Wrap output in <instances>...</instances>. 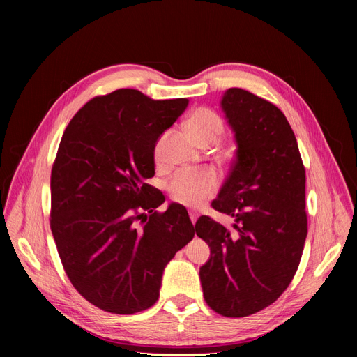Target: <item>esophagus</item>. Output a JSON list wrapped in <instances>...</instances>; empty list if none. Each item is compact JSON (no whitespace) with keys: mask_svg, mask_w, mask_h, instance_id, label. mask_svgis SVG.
Wrapping results in <instances>:
<instances>
[{"mask_svg":"<svg viewBox=\"0 0 357 357\" xmlns=\"http://www.w3.org/2000/svg\"><path fill=\"white\" fill-rule=\"evenodd\" d=\"M189 215H190V220H192V223L195 225V223H197V220H198V213H197V211H190V213H189Z\"/></svg>","mask_w":357,"mask_h":357,"instance_id":"1","label":"esophagus"}]
</instances>
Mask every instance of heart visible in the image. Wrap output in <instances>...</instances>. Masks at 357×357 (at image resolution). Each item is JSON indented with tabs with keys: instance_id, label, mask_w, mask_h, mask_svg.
Wrapping results in <instances>:
<instances>
[{
	"instance_id": "1",
	"label": "heart",
	"mask_w": 357,
	"mask_h": 357,
	"mask_svg": "<svg viewBox=\"0 0 357 357\" xmlns=\"http://www.w3.org/2000/svg\"><path fill=\"white\" fill-rule=\"evenodd\" d=\"M188 129L192 138L201 146H210L218 142L223 134L225 123L222 117L207 107H199L188 119ZM167 134L158 138L153 147V156L156 162L164 158ZM219 186V180L213 169L201 171H180L171 178L168 192L172 201L197 207L208 197H211Z\"/></svg>"
}]
</instances>
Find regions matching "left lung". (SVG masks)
<instances>
[{
	"mask_svg": "<svg viewBox=\"0 0 357 357\" xmlns=\"http://www.w3.org/2000/svg\"><path fill=\"white\" fill-rule=\"evenodd\" d=\"M222 107L238 147L211 207L235 223L228 229L210 215L197 220V235L211 250L199 278L211 310L245 317L274 304L296 274L308 232L305 167L274 104L231 88Z\"/></svg>",
	"mask_w": 357,
	"mask_h": 357,
	"instance_id": "1",
	"label": "left lung"
}]
</instances>
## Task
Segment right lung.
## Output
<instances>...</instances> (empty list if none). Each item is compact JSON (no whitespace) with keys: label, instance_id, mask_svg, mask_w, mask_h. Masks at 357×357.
<instances>
[{"label":"right lung","instance_id":"add662e5","mask_svg":"<svg viewBox=\"0 0 357 357\" xmlns=\"http://www.w3.org/2000/svg\"><path fill=\"white\" fill-rule=\"evenodd\" d=\"M186 98L135 89L98 95L63 131L50 176V229L68 280L92 305L134 314L159 298L162 273L195 235L188 210L146 183L153 147Z\"/></svg>","mask_w":357,"mask_h":357}]
</instances>
